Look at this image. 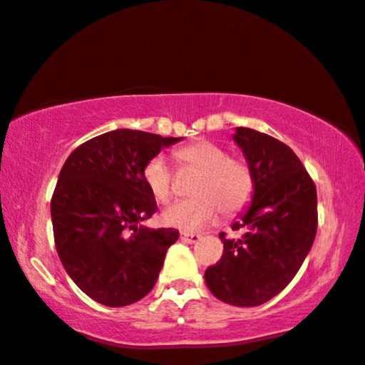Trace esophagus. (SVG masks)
Masks as SVG:
<instances>
[{"label": "esophagus", "instance_id": "34e87169", "mask_svg": "<svg viewBox=\"0 0 365 365\" xmlns=\"http://www.w3.org/2000/svg\"><path fill=\"white\" fill-rule=\"evenodd\" d=\"M180 239H182V242H185V244H197V242L202 239V235H198V233L182 232L180 233Z\"/></svg>", "mask_w": 365, "mask_h": 365}]
</instances>
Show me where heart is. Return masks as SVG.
<instances>
[{"label": "heart", "instance_id": "heart-1", "mask_svg": "<svg viewBox=\"0 0 365 365\" xmlns=\"http://www.w3.org/2000/svg\"><path fill=\"white\" fill-rule=\"evenodd\" d=\"M175 158L183 167L200 170L192 187V198L173 202L162 212L165 225L183 232H197L215 220L220 210L230 217L250 202L254 178L244 160L228 157L220 145L210 140H197L178 148ZM143 183L158 202L172 195L173 173L162 155H155L143 165Z\"/></svg>", "mask_w": 365, "mask_h": 365}]
</instances>
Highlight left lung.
<instances>
[{
  "label": "left lung",
  "mask_w": 365,
  "mask_h": 365,
  "mask_svg": "<svg viewBox=\"0 0 365 365\" xmlns=\"http://www.w3.org/2000/svg\"><path fill=\"white\" fill-rule=\"evenodd\" d=\"M254 178L252 202L232 223L244 230L225 239L218 264L205 270V284L222 302L255 307L275 297L294 279L317 232V192L287 145L252 128H235Z\"/></svg>",
  "instance_id": "8db88e82"
}]
</instances>
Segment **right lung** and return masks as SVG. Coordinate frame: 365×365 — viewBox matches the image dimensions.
<instances>
[{
	"instance_id": "add662e5",
	"label": "right lung",
	"mask_w": 365,
	"mask_h": 365,
	"mask_svg": "<svg viewBox=\"0 0 365 365\" xmlns=\"http://www.w3.org/2000/svg\"><path fill=\"white\" fill-rule=\"evenodd\" d=\"M180 138L118 128L71 152L51 198L55 245L66 274L106 307L138 302L153 289L175 228H148L157 212L142 170Z\"/></svg>"
}]
</instances>
